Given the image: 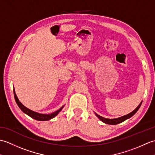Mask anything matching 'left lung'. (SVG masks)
Listing matches in <instances>:
<instances>
[{
	"label": "left lung",
	"mask_w": 155,
	"mask_h": 155,
	"mask_svg": "<svg viewBox=\"0 0 155 155\" xmlns=\"http://www.w3.org/2000/svg\"><path fill=\"white\" fill-rule=\"evenodd\" d=\"M142 102H140V103L139 104V106H138L135 109H134L133 111L131 112V113H130L129 114H127L126 115H124V116H123V117H118V118H104V117H103L100 116V115H98V114H97L96 113H94L95 115L99 118V119L102 121L105 124H119L120 123H122V122H123L124 120H126L127 119H128V118H130L131 117H133V115L135 114L138 111V110L139 109V108L140 107L141 104H142Z\"/></svg>",
	"instance_id": "left-lung-1"
}]
</instances>
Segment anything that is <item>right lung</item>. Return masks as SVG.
<instances>
[{"label": "right lung", "instance_id": "obj_1", "mask_svg": "<svg viewBox=\"0 0 155 155\" xmlns=\"http://www.w3.org/2000/svg\"><path fill=\"white\" fill-rule=\"evenodd\" d=\"M13 91H14V96H15V101L16 104H17V105L18 106V107L21 108V110L23 112V113L27 114V115H28L29 117H31V118H34V119L35 120H40V121H45V120H51L52 119V118L55 117L57 115L60 113V112L61 111V110L63 108V107H64V105H63L60 109H58V110L54 112V113H52L51 114H41V113H37V112H35L33 110H32L31 109H29V108H27L25 106H24L21 102H20V101L18 100V98L17 97V96H16V94L15 93V88L14 90H13Z\"/></svg>", "mask_w": 155, "mask_h": 155}]
</instances>
